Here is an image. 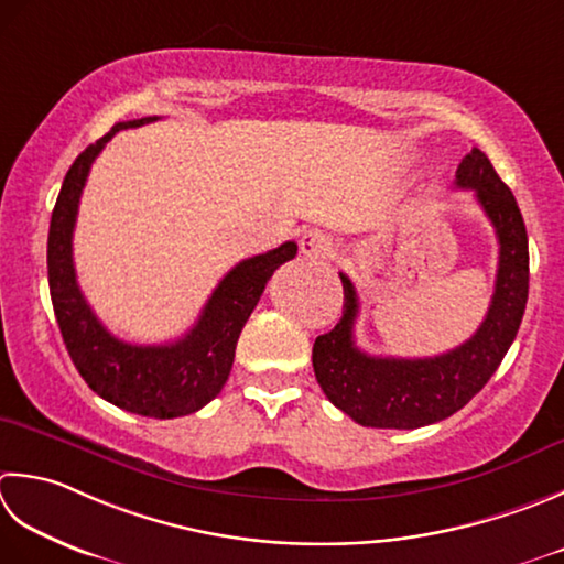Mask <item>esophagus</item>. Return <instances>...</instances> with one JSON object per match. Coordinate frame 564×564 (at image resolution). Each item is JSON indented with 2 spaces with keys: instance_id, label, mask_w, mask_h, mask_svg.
Instances as JSON below:
<instances>
[{
  "instance_id": "obj_1",
  "label": "esophagus",
  "mask_w": 564,
  "mask_h": 564,
  "mask_svg": "<svg viewBox=\"0 0 564 564\" xmlns=\"http://www.w3.org/2000/svg\"><path fill=\"white\" fill-rule=\"evenodd\" d=\"M333 239H329V235H325L323 229H307L305 235L301 237V251L305 253V257L311 259H323V257H329L333 253Z\"/></svg>"
}]
</instances>
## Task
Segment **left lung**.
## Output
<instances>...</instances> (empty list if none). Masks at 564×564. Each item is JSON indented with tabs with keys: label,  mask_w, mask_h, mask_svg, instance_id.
I'll list each match as a JSON object with an SVG mask.
<instances>
[{
	"label": "left lung",
	"mask_w": 564,
	"mask_h": 564,
	"mask_svg": "<svg viewBox=\"0 0 564 564\" xmlns=\"http://www.w3.org/2000/svg\"><path fill=\"white\" fill-rule=\"evenodd\" d=\"M457 187L474 191L499 239V269L489 313L465 345L425 359L371 357L355 345L359 297L345 273L341 317L313 345V369L329 403L367 427L413 430L445 421L477 395L513 345L528 303V235L523 215L491 161L471 149Z\"/></svg>",
	"instance_id": "obj_1"
}]
</instances>
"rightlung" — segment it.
<instances>
[{
	"label": "right lung",
	"mask_w": 564,
	"mask_h": 564,
	"mask_svg": "<svg viewBox=\"0 0 564 564\" xmlns=\"http://www.w3.org/2000/svg\"><path fill=\"white\" fill-rule=\"evenodd\" d=\"M159 117L119 121L90 143L65 173L48 229V289L53 313L80 377L105 401L147 417H181L200 411L223 391L235 361L237 339L281 263L297 253L285 241L259 257L239 261L209 295L191 333L171 345H129L99 323L77 285L73 229L93 161L117 131L149 124Z\"/></svg>",
	"instance_id": "1"
}]
</instances>
